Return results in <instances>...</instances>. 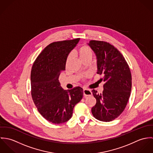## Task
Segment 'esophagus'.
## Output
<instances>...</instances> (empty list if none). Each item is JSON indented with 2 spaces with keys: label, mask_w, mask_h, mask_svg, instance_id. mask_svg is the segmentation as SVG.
<instances>
[{
  "label": "esophagus",
  "mask_w": 153,
  "mask_h": 153,
  "mask_svg": "<svg viewBox=\"0 0 153 153\" xmlns=\"http://www.w3.org/2000/svg\"><path fill=\"white\" fill-rule=\"evenodd\" d=\"M83 92H84V95L85 97L90 96V95H92V94L91 91L88 90V89H84Z\"/></svg>",
  "instance_id": "34e87169"
}]
</instances>
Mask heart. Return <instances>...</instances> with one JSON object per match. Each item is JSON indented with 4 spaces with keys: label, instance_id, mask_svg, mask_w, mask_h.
<instances>
[{
    "label": "heart",
    "instance_id": "b5f03b06",
    "mask_svg": "<svg viewBox=\"0 0 153 153\" xmlns=\"http://www.w3.org/2000/svg\"><path fill=\"white\" fill-rule=\"evenodd\" d=\"M76 54L78 55L81 61H84L88 58H92V55H93L92 49L88 46H81L76 52ZM72 55V53H71L68 57V59H69L71 58Z\"/></svg>",
    "mask_w": 153,
    "mask_h": 153
}]
</instances>
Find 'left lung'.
Masks as SVG:
<instances>
[{
	"label": "left lung",
	"mask_w": 153,
	"mask_h": 153,
	"mask_svg": "<svg viewBox=\"0 0 153 153\" xmlns=\"http://www.w3.org/2000/svg\"><path fill=\"white\" fill-rule=\"evenodd\" d=\"M88 45L97 58V74L104 76V90L98 94L92 90L97 103L91 109L97 120L109 122L117 118L125 109L130 96L131 72L120 52L109 43L91 41Z\"/></svg>",
	"instance_id": "obj_1"
}]
</instances>
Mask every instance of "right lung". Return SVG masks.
I'll return each instance as SVG.
<instances>
[{"label":"right lung","instance_id":"1","mask_svg":"<svg viewBox=\"0 0 153 153\" xmlns=\"http://www.w3.org/2000/svg\"><path fill=\"white\" fill-rule=\"evenodd\" d=\"M79 41L78 38L49 44L38 56L31 70L33 102L44 118L53 124L68 121L75 105L83 97L82 88L65 90L59 81L61 72L65 69L67 58Z\"/></svg>","mask_w":153,"mask_h":153}]
</instances>
